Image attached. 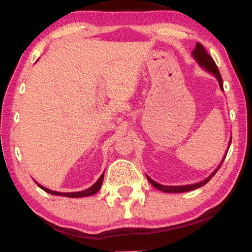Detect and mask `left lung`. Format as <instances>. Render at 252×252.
Wrapping results in <instances>:
<instances>
[{"label":"left lung","instance_id":"8db88e82","mask_svg":"<svg viewBox=\"0 0 252 252\" xmlns=\"http://www.w3.org/2000/svg\"><path fill=\"white\" fill-rule=\"evenodd\" d=\"M192 54H193L194 59L197 60L200 65H201L202 67H204V69H206L207 71L211 72L212 74L216 75V78L218 79V81H219L221 90H223L222 78H221V74H220V72H219L218 66H217L216 62L213 61V59L210 57V54L207 52V50L203 48V45L200 44V43L195 44V49L193 50ZM230 143H231V141H230ZM223 160H224V158H223ZM221 164H222V162H221ZM221 164L215 170V172H213L211 176H209V178H207L204 181L199 182V183H194V185H189V186H162V185H159V183L155 182V181L152 180V179H150L149 177H147V178H148V180L150 181V183H151L153 187L157 188L158 190L163 191V192H170V193H171V192H174V193L187 192V191H191V190L198 189V188L204 186V185H206V183H208L209 181H210L211 178L215 176V174L217 173V171H218V170L220 169Z\"/></svg>","mask_w":252,"mask_h":252}]
</instances>
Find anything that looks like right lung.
Returning a JSON list of instances; mask_svg holds the SVG:
<instances>
[{
  "mask_svg": "<svg viewBox=\"0 0 252 252\" xmlns=\"http://www.w3.org/2000/svg\"><path fill=\"white\" fill-rule=\"evenodd\" d=\"M103 178H104V174H102V176L99 178V180H97L94 185L92 187L89 188L87 190H83V191H79V192H58V191H52V190H49L46 189V188L42 187L41 185L37 183V186H39L42 190H44L45 192L51 193V194H54V195H62V197H69V198H82V197H88V195H93L94 193H96L97 191L100 190V188L102 186V181H103Z\"/></svg>",
  "mask_w": 252,
  "mask_h": 252,
  "instance_id": "add662e5",
  "label": "right lung"
}]
</instances>
